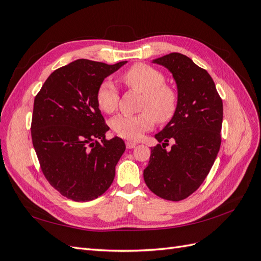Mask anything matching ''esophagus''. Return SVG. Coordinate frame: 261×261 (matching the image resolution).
<instances>
[{"instance_id": "34e87169", "label": "esophagus", "mask_w": 261, "mask_h": 261, "mask_svg": "<svg viewBox=\"0 0 261 261\" xmlns=\"http://www.w3.org/2000/svg\"><path fill=\"white\" fill-rule=\"evenodd\" d=\"M126 148H127V149H133V148H135L136 147V143H135V141H130V140H127V141H126Z\"/></svg>"}]
</instances>
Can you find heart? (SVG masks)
Masks as SVG:
<instances>
[{
	"label": "heart",
	"instance_id": "b5f03b06",
	"mask_svg": "<svg viewBox=\"0 0 261 261\" xmlns=\"http://www.w3.org/2000/svg\"><path fill=\"white\" fill-rule=\"evenodd\" d=\"M122 80L129 89L143 93L139 105V110L143 112L115 116L110 123L115 135L136 140L151 129L155 121L159 124H167L174 117L178 106L177 92L164 84L165 77L160 70L138 63L126 70ZM96 99L101 111L111 114L116 111L120 96L114 84L107 80L99 86Z\"/></svg>",
	"mask_w": 261,
	"mask_h": 261
}]
</instances>
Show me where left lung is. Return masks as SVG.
Returning <instances> with one entry per match:
<instances>
[{"instance_id":"left-lung-1","label":"left lung","mask_w":261,"mask_h":261,"mask_svg":"<svg viewBox=\"0 0 261 261\" xmlns=\"http://www.w3.org/2000/svg\"><path fill=\"white\" fill-rule=\"evenodd\" d=\"M172 73L177 85L178 106L174 117L154 136L144 179L160 198L179 201L199 188L219 152L223 120L222 99L206 69L188 57L170 53L153 60ZM175 143L170 150L168 141Z\"/></svg>"}]
</instances>
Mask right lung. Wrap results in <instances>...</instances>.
I'll list each match as a JSON object with an SVG mask.
<instances>
[{
	"mask_svg": "<svg viewBox=\"0 0 261 261\" xmlns=\"http://www.w3.org/2000/svg\"><path fill=\"white\" fill-rule=\"evenodd\" d=\"M125 63L76 60L55 69L35 98L33 145L43 175L68 199H96L114 179L126 147L121 138H106L109 126L96 94L105 78Z\"/></svg>",
	"mask_w": 261,
	"mask_h": 261,
	"instance_id": "obj_1",
	"label": "right lung"
}]
</instances>
